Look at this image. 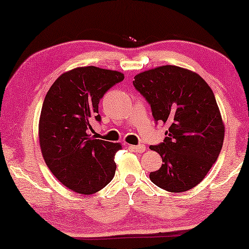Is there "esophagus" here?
<instances>
[{"label":"esophagus","mask_w":249,"mask_h":249,"mask_svg":"<svg viewBox=\"0 0 249 249\" xmlns=\"http://www.w3.org/2000/svg\"><path fill=\"white\" fill-rule=\"evenodd\" d=\"M131 148L132 149H135L136 152H138V153H142V152H145V149H146V147L144 145H136V146H131Z\"/></svg>","instance_id":"34e87169"}]
</instances>
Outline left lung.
I'll use <instances>...</instances> for the list:
<instances>
[{
	"label": "left lung",
	"mask_w": 249,
	"mask_h": 249,
	"mask_svg": "<svg viewBox=\"0 0 249 249\" xmlns=\"http://www.w3.org/2000/svg\"><path fill=\"white\" fill-rule=\"evenodd\" d=\"M134 86L151 104L155 121L168 124V137L151 146L163 164L149 179L170 193L194 188L219 158L224 124L211 87L198 73L162 66L136 74Z\"/></svg>",
	"instance_id": "1"
}]
</instances>
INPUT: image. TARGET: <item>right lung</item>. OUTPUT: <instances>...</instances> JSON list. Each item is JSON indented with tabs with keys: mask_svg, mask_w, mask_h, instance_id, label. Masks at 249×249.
<instances>
[{
	"mask_svg": "<svg viewBox=\"0 0 249 249\" xmlns=\"http://www.w3.org/2000/svg\"><path fill=\"white\" fill-rule=\"evenodd\" d=\"M124 74L97 67H78L61 74L47 91L38 124L44 161L59 181L83 195L103 189L113 179L120 142L95 139L90 122L100 121L98 103Z\"/></svg>",
	"mask_w": 249,
	"mask_h": 249,
	"instance_id": "add662e5",
	"label": "right lung"
}]
</instances>
